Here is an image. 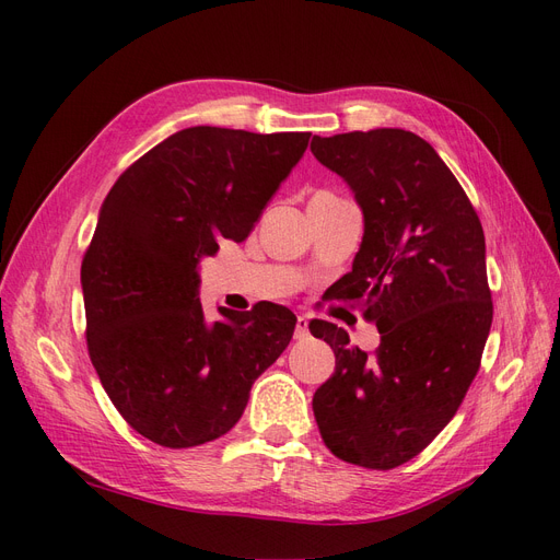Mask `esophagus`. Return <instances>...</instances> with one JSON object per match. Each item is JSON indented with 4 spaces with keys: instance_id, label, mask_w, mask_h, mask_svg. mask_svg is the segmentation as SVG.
I'll return each instance as SVG.
<instances>
[{
    "instance_id": "esophagus-1",
    "label": "esophagus",
    "mask_w": 560,
    "mask_h": 560,
    "mask_svg": "<svg viewBox=\"0 0 560 560\" xmlns=\"http://www.w3.org/2000/svg\"><path fill=\"white\" fill-rule=\"evenodd\" d=\"M308 336V317H303V315H299L296 317V329H294V338H306Z\"/></svg>"
}]
</instances>
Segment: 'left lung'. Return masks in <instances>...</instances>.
<instances>
[{
  "instance_id": "8db88e82",
  "label": "left lung",
  "mask_w": 560,
  "mask_h": 560,
  "mask_svg": "<svg viewBox=\"0 0 560 560\" xmlns=\"http://www.w3.org/2000/svg\"><path fill=\"white\" fill-rule=\"evenodd\" d=\"M313 156L343 177L364 235L336 299L381 331L374 354L325 319L336 369L313 413L327 448L346 463L393 469L442 432L477 376L493 322L486 238L463 186L430 142L401 128L315 135Z\"/></svg>"
}]
</instances>
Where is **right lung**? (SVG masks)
Masks as SVG:
<instances>
[{
  "instance_id": "1",
  "label": "right lung",
  "mask_w": 560,
  "mask_h": 560,
  "mask_svg": "<svg viewBox=\"0 0 560 560\" xmlns=\"http://www.w3.org/2000/svg\"><path fill=\"white\" fill-rule=\"evenodd\" d=\"M311 132L184 128L116 179L83 254L86 341L116 411L149 442L191 448L241 420L290 346L292 311L257 303L208 322L198 266L245 241Z\"/></svg>"
}]
</instances>
